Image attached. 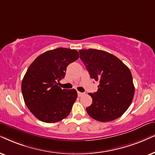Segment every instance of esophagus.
I'll return each instance as SVG.
<instances>
[{
	"label": "esophagus",
	"mask_w": 155,
	"mask_h": 155,
	"mask_svg": "<svg viewBox=\"0 0 155 155\" xmlns=\"http://www.w3.org/2000/svg\"><path fill=\"white\" fill-rule=\"evenodd\" d=\"M77 93H78V96H79V97H82V96H83V95L84 94V93H82V92H79V91H78Z\"/></svg>",
	"instance_id": "34e87169"
}]
</instances>
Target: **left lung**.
<instances>
[{
  "label": "left lung",
  "instance_id": "8db88e82",
  "mask_svg": "<svg viewBox=\"0 0 155 155\" xmlns=\"http://www.w3.org/2000/svg\"><path fill=\"white\" fill-rule=\"evenodd\" d=\"M90 77L99 82L98 90L89 93L92 104L88 114L99 121H110L120 117L129 108L134 95L130 68L113 54L97 49L79 50Z\"/></svg>",
  "mask_w": 155,
  "mask_h": 155
}]
</instances>
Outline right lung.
Segmentation results:
<instances>
[{"mask_svg": "<svg viewBox=\"0 0 155 155\" xmlns=\"http://www.w3.org/2000/svg\"><path fill=\"white\" fill-rule=\"evenodd\" d=\"M79 57L74 49L58 48L41 54L29 66L21 84L23 99L31 112L40 121L54 123L66 118L77 98L73 89H62L66 67Z\"/></svg>", "mask_w": 155, "mask_h": 155, "instance_id": "add662e5", "label": "right lung"}]
</instances>
